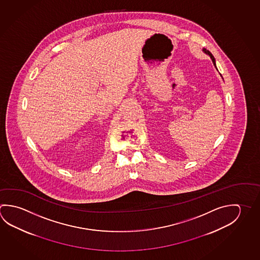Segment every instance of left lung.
Here are the masks:
<instances>
[{
    "label": "left lung",
    "mask_w": 260,
    "mask_h": 260,
    "mask_svg": "<svg viewBox=\"0 0 260 260\" xmlns=\"http://www.w3.org/2000/svg\"><path fill=\"white\" fill-rule=\"evenodd\" d=\"M203 51L205 52V54L209 55L210 57H211V59H212V61H213V63H214V67H215V59H214V55H212V54L210 53L209 51L206 50V49H203Z\"/></svg>",
    "instance_id": "1"
}]
</instances>
